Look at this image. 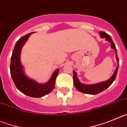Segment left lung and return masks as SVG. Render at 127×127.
I'll use <instances>...</instances> for the list:
<instances>
[{
    "label": "left lung",
    "mask_w": 127,
    "mask_h": 127,
    "mask_svg": "<svg viewBox=\"0 0 127 127\" xmlns=\"http://www.w3.org/2000/svg\"><path fill=\"white\" fill-rule=\"evenodd\" d=\"M100 37L102 38H105V40L111 43V47L113 48V50H115L116 51V60L118 62V66L116 68V70L114 71V74L113 76L110 77V79H108L107 81H105L104 82H101L99 83L95 84V85H85V84L81 83L79 81V79L77 77V73L75 70L73 71V80H74V85L75 87L77 90H79V92L85 94H90V95H95V94H99V93L102 92V91L105 90L107 89L108 87H109L111 84L113 83V81L115 80L116 78V74H117L118 70V66H119V59L117 55V51H116V48L115 45H114V42H113V40H112L111 37L109 35L106 33L104 32H100Z\"/></svg>",
    "instance_id": "1"
}]
</instances>
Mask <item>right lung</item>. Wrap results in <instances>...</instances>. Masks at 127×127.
I'll use <instances>...</instances> for the list:
<instances>
[{"instance_id":"add662e5","label":"right lung","mask_w":127,"mask_h":127,"mask_svg":"<svg viewBox=\"0 0 127 127\" xmlns=\"http://www.w3.org/2000/svg\"><path fill=\"white\" fill-rule=\"evenodd\" d=\"M31 33L32 32L22 37L16 43L11 56L10 72L12 79L18 90L29 97L39 98L47 95L54 89L59 69L55 70L50 80L44 84L38 83L35 81L26 76L20 60V55L22 47Z\"/></svg>"}]
</instances>
